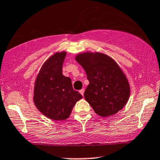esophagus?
Instances as JSON below:
<instances>
[{
    "label": "esophagus",
    "mask_w": 160,
    "mask_h": 160,
    "mask_svg": "<svg viewBox=\"0 0 160 160\" xmlns=\"http://www.w3.org/2000/svg\"><path fill=\"white\" fill-rule=\"evenodd\" d=\"M80 93L81 94L82 96H83V94H84V89H80Z\"/></svg>",
    "instance_id": "34e87169"
}]
</instances>
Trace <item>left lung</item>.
<instances>
[{"label": "left lung", "instance_id": "8db88e82", "mask_svg": "<svg viewBox=\"0 0 160 160\" xmlns=\"http://www.w3.org/2000/svg\"><path fill=\"white\" fill-rule=\"evenodd\" d=\"M75 60L86 72L89 83L84 98L102 117L115 115L124 108L130 97V83L125 73L112 58L102 52H85Z\"/></svg>", "mask_w": 160, "mask_h": 160}]
</instances>
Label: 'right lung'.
Here are the masks:
<instances>
[{
	"instance_id": "add662e5",
	"label": "right lung",
	"mask_w": 160,
	"mask_h": 160,
	"mask_svg": "<svg viewBox=\"0 0 160 160\" xmlns=\"http://www.w3.org/2000/svg\"><path fill=\"white\" fill-rule=\"evenodd\" d=\"M67 52H54L44 62L34 82L33 101L45 116L54 121L65 120L83 96L73 89L71 80L62 73Z\"/></svg>"
}]
</instances>
